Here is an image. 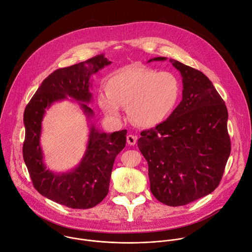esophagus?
I'll use <instances>...</instances> for the list:
<instances>
[{
  "label": "esophagus",
  "instance_id": "obj_1",
  "mask_svg": "<svg viewBox=\"0 0 252 252\" xmlns=\"http://www.w3.org/2000/svg\"><path fill=\"white\" fill-rule=\"evenodd\" d=\"M136 140H137V136L136 135H132V134H128L126 136V142L129 144V145H134L136 143Z\"/></svg>",
  "mask_w": 252,
  "mask_h": 252
}]
</instances>
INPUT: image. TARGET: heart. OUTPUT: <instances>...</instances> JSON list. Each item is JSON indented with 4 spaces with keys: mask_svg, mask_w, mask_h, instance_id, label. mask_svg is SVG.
I'll return each mask as SVG.
<instances>
[{
    "mask_svg": "<svg viewBox=\"0 0 252 252\" xmlns=\"http://www.w3.org/2000/svg\"><path fill=\"white\" fill-rule=\"evenodd\" d=\"M104 88L106 94L98 96V104L105 115L121 120L122 108H127L130 120L143 128L156 127L168 120L182 96L181 82L175 74L137 64L115 71Z\"/></svg>",
    "mask_w": 252,
    "mask_h": 252,
    "instance_id": "1",
    "label": "heart"
}]
</instances>
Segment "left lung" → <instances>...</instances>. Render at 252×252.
Here are the masks:
<instances>
[{"instance_id": "obj_1", "label": "left lung", "mask_w": 252, "mask_h": 252, "mask_svg": "<svg viewBox=\"0 0 252 252\" xmlns=\"http://www.w3.org/2000/svg\"><path fill=\"white\" fill-rule=\"evenodd\" d=\"M154 57L151 61H164ZM180 72L182 101L172 116L143 130L137 146L148 164L150 191L161 203L178 207L211 194L230 154L227 110L201 71L169 60Z\"/></svg>"}]
</instances>
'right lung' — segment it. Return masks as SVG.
Listing matches in <instances>:
<instances>
[{"mask_svg":"<svg viewBox=\"0 0 252 252\" xmlns=\"http://www.w3.org/2000/svg\"><path fill=\"white\" fill-rule=\"evenodd\" d=\"M112 61L98 55L78 64L55 70L46 77L24 113L26 137L24 160L34 188L43 197L72 209H90L108 195L116 156L126 142V130L104 132L93 123L91 76ZM76 101L87 117L90 135L86 153L78 165L66 173L47 168L40 144L42 121L54 102ZM69 99V98H68Z\"/></svg>","mask_w":252,"mask_h":252,"instance_id":"right-lung-1","label":"right lung"}]
</instances>
